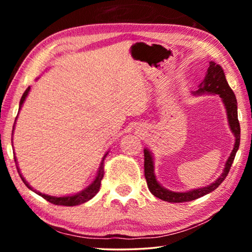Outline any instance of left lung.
Returning a JSON list of instances; mask_svg holds the SVG:
<instances>
[{
  "label": "left lung",
  "instance_id": "left-lung-1",
  "mask_svg": "<svg viewBox=\"0 0 252 252\" xmlns=\"http://www.w3.org/2000/svg\"><path fill=\"white\" fill-rule=\"evenodd\" d=\"M212 93V94H219L222 99L223 103L225 105L228 113V120L231 131L233 132L234 136H236V143H234V148L230 155L229 159L225 163V168L223 170V173L219 177L218 180L213 182L212 185L200 188V189H195L192 191H188V192H172L164 188H162L159 183H158L157 179L153 173V159L151 157V153L149 152L147 149L144 151V177H146L147 185L149 190L155 197L159 198L163 201L168 202H187L192 201V200L198 199L200 197H203L208 193L212 192L216 190L222 181L228 176L231 168L232 162L236 157V153L239 149V144H240V125H239L238 120V111H237V99L234 95L231 88L225 80V76L223 73L222 67L219 64H216L215 62H210V66L208 67V73L204 78L203 83L200 84L199 90L195 93Z\"/></svg>",
  "mask_w": 252,
  "mask_h": 252
}]
</instances>
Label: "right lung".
Masks as SVG:
<instances>
[{
	"instance_id": "obj_1",
	"label": "right lung",
	"mask_w": 252,
	"mask_h": 252,
	"mask_svg": "<svg viewBox=\"0 0 252 252\" xmlns=\"http://www.w3.org/2000/svg\"><path fill=\"white\" fill-rule=\"evenodd\" d=\"M29 91H30V87L27 89V90H25V92L23 93L22 97H21L20 108H19V109H21V106H22L23 102H24V100H25V97H27ZM18 114H19V113H18ZM16 118H18V117H16ZM15 121H16V119H15ZM13 129H14V126H13ZM106 155H108V153H106ZM106 155L104 156V158L106 157ZM104 158H103V160H104ZM103 160H102V162H101L99 172H97V176H96V178H95V180L92 182V185L89 186V187L87 188V189L82 191V192H80V193H78V194H74V195H70V197H59V198H57V197H51V195H46V194H43V193H41V192H37V191L33 190L32 188L29 186V183L24 180V178L22 177V174H21L20 171H19V168H18V172H19V174H20L21 179H22V181L24 182V185L27 186V187L29 188V189H31L32 191H34V192H36L37 194L41 195L42 198H44V199L46 200V201H49V202L53 203V204H57V206L72 207V206H78V204H81V203H84V202L89 201V200L92 199V198L94 197V195L97 193V191H99L100 186H101V180H102V178H103V173H104V170H103ZM14 161H15V163H16V158H14Z\"/></svg>"
}]
</instances>
